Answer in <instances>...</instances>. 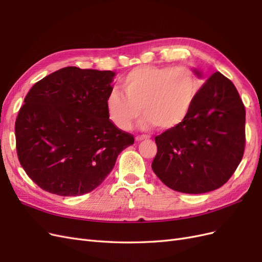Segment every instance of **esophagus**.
I'll return each instance as SVG.
<instances>
[{
  "label": "esophagus",
  "mask_w": 262,
  "mask_h": 262,
  "mask_svg": "<svg viewBox=\"0 0 262 262\" xmlns=\"http://www.w3.org/2000/svg\"><path fill=\"white\" fill-rule=\"evenodd\" d=\"M149 137L148 136H138L137 138H136V140L139 142V141H142V140H145V139H148Z\"/></svg>",
  "instance_id": "34e87169"
}]
</instances>
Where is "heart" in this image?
<instances>
[{
  "mask_svg": "<svg viewBox=\"0 0 262 262\" xmlns=\"http://www.w3.org/2000/svg\"><path fill=\"white\" fill-rule=\"evenodd\" d=\"M119 83L125 94L110 92L106 107L110 119L122 130L132 128L141 108L145 114L142 125L173 128L187 118L201 89L194 70L186 66L138 67Z\"/></svg>",
  "mask_w": 262,
  "mask_h": 262,
  "instance_id": "heart-1",
  "label": "heart"
}]
</instances>
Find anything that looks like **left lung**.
I'll list each match as a JSON object with an SVG mask.
<instances>
[{"label": "left lung", "mask_w": 262, "mask_h": 262, "mask_svg": "<svg viewBox=\"0 0 262 262\" xmlns=\"http://www.w3.org/2000/svg\"><path fill=\"white\" fill-rule=\"evenodd\" d=\"M245 119L235 85L220 72L213 73L185 120L155 138L153 171L179 192L198 194L222 187L243 158Z\"/></svg>", "instance_id": "obj_1"}]
</instances>
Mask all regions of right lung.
Wrapping results in <instances>:
<instances>
[{
    "instance_id": "add662e5",
    "label": "right lung",
    "mask_w": 262,
    "mask_h": 262,
    "mask_svg": "<svg viewBox=\"0 0 262 262\" xmlns=\"http://www.w3.org/2000/svg\"><path fill=\"white\" fill-rule=\"evenodd\" d=\"M112 71L63 68L31 87L15 122L19 163L45 191L89 193L133 144L132 134L109 119Z\"/></svg>"
}]
</instances>
